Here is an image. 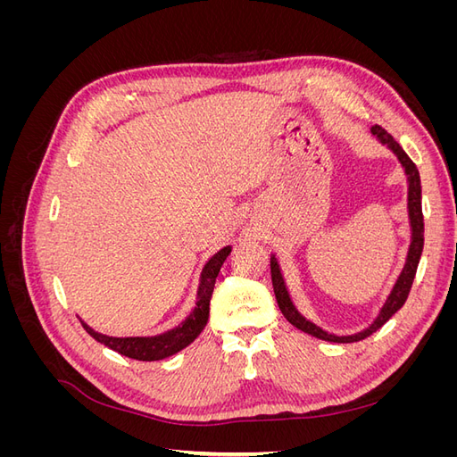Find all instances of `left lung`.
Wrapping results in <instances>:
<instances>
[{"label":"left lung","mask_w":457,"mask_h":457,"mask_svg":"<svg viewBox=\"0 0 457 457\" xmlns=\"http://www.w3.org/2000/svg\"><path fill=\"white\" fill-rule=\"evenodd\" d=\"M371 137L376 139L381 146L389 148L393 154L396 156L398 163L403 165V171L406 175V183H408V195H406V210H408V223H410V244H408V252H406V259L403 270L398 272L396 280L391 287L389 295L385 297L383 305L379 307V312L373 318L371 324L366 326L364 329L356 331V334H345V336H337V334H329V331L322 329L320 326H316L314 322H311L309 318L303 314L289 295V289L284 278V272L280 267V261L274 253L270 255V274H272V287H274V295L276 301H278V307L282 311V314L286 316V320L295 326L297 329L305 331V334L318 337L322 341H329V343H354L366 339L368 336H371L373 331H378L389 318L404 305L406 297L410 294V287L413 284V276H416L420 259H421V252H423V213H421V179H420V171L416 168L406 152L403 150L393 137L386 133L383 128L373 126L370 129Z\"/></svg>","instance_id":"left-lung-1"}]
</instances>
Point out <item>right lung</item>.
<instances>
[{
  "mask_svg": "<svg viewBox=\"0 0 457 457\" xmlns=\"http://www.w3.org/2000/svg\"><path fill=\"white\" fill-rule=\"evenodd\" d=\"M230 252H232V245H225L223 250H219L215 255L207 259L200 274L195 309L190 311V314L181 324L163 331V334L145 336V337H112V336H104V334H99V331H95L89 324L81 320V318L79 322L93 339L106 345L108 349H112L123 356L133 358V361L154 362V361H163V358L173 356L179 351L188 347V345L195 341L205 328L207 318H210V301L215 287V280L220 267H223V262L230 255Z\"/></svg>",
  "mask_w": 457,
  "mask_h": 457,
  "instance_id": "1",
  "label": "right lung"
}]
</instances>
